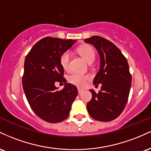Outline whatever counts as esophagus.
Wrapping results in <instances>:
<instances>
[{
	"label": "esophagus",
	"mask_w": 151,
	"mask_h": 151,
	"mask_svg": "<svg viewBox=\"0 0 151 151\" xmlns=\"http://www.w3.org/2000/svg\"><path fill=\"white\" fill-rule=\"evenodd\" d=\"M82 91H83V89L78 88V93H79V94H81V93H82Z\"/></svg>",
	"instance_id": "34e87169"
}]
</instances>
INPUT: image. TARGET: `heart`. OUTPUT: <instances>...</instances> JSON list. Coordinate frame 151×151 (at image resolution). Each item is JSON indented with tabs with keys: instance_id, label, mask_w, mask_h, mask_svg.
Masks as SVG:
<instances>
[{
	"instance_id": "b5f03b06",
	"label": "heart",
	"mask_w": 151,
	"mask_h": 151,
	"mask_svg": "<svg viewBox=\"0 0 151 151\" xmlns=\"http://www.w3.org/2000/svg\"><path fill=\"white\" fill-rule=\"evenodd\" d=\"M78 52L80 54L83 58L86 60L88 63L91 64L95 60V52L92 47L89 45L82 46L78 49ZM70 52L69 51H66L62 54L60 57V65L63 70L67 71L69 70V64H70ZM89 77L86 75L77 73H72L70 74L67 77V80L71 84L74 85L82 87L86 85L89 80Z\"/></svg>"
}]
</instances>
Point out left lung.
<instances>
[{
    "mask_svg": "<svg viewBox=\"0 0 151 151\" xmlns=\"http://www.w3.org/2000/svg\"><path fill=\"white\" fill-rule=\"evenodd\" d=\"M93 45L100 56V68L93 84H101L99 93L90 89L92 94L86 105L89 115L99 121L114 120L122 113L129 99L131 85V74L127 60L114 43L100 37L84 40Z\"/></svg>",
    "mask_w": 151,
    "mask_h": 151,
    "instance_id": "8db88e82",
    "label": "left lung"
}]
</instances>
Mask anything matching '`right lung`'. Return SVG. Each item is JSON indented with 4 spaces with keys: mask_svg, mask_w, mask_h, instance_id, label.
Here are the masks:
<instances>
[{
    "mask_svg": "<svg viewBox=\"0 0 151 151\" xmlns=\"http://www.w3.org/2000/svg\"><path fill=\"white\" fill-rule=\"evenodd\" d=\"M73 40L46 37L38 41L26 56L22 87L35 114L49 123H59L68 117L78 94L77 87L67 83L60 65L62 54L75 43ZM56 82L65 83L59 91Z\"/></svg>",
    "mask_w": 151,
    "mask_h": 151,
    "instance_id": "right-lung-1",
    "label": "right lung"
}]
</instances>
